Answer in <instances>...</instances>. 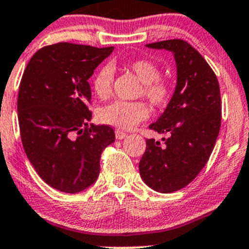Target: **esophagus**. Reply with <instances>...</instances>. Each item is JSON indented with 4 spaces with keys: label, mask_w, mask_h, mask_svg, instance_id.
Masks as SVG:
<instances>
[{
    "label": "esophagus",
    "mask_w": 249,
    "mask_h": 249,
    "mask_svg": "<svg viewBox=\"0 0 249 249\" xmlns=\"http://www.w3.org/2000/svg\"><path fill=\"white\" fill-rule=\"evenodd\" d=\"M127 136L126 132L122 131V130H115V138L118 139V140H123V139H125Z\"/></svg>",
    "instance_id": "obj_1"
}]
</instances>
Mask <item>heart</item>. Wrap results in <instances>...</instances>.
Wrapping results in <instances>:
<instances>
[{
    "label": "heart",
    "mask_w": 249,
    "mask_h": 249,
    "mask_svg": "<svg viewBox=\"0 0 249 249\" xmlns=\"http://www.w3.org/2000/svg\"><path fill=\"white\" fill-rule=\"evenodd\" d=\"M130 70L142 82L140 94L147 98L152 106L162 107L169 98V87L160 80V69L148 60H136L130 64ZM113 70L103 66L93 76L92 87L101 99H107L113 89ZM148 117V108L143 102H113L99 110L98 118L103 124L118 129L129 130Z\"/></svg>",
    "instance_id": "1"
}]
</instances>
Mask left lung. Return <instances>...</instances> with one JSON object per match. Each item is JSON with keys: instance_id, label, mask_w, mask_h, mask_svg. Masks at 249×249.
<instances>
[{"instance_id": "8db88e82", "label": "left lung", "mask_w": 249, "mask_h": 249, "mask_svg": "<svg viewBox=\"0 0 249 249\" xmlns=\"http://www.w3.org/2000/svg\"><path fill=\"white\" fill-rule=\"evenodd\" d=\"M171 51L177 83L161 117L150 125L164 141L146 140L139 171L146 185L159 193H173L194 179L208 162L221 126V97L216 75L203 56L180 39L146 44Z\"/></svg>"}]
</instances>
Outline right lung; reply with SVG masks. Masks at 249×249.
<instances>
[{"mask_svg": "<svg viewBox=\"0 0 249 249\" xmlns=\"http://www.w3.org/2000/svg\"><path fill=\"white\" fill-rule=\"evenodd\" d=\"M113 50L54 44L36 51L23 73L17 106L23 147L41 179L60 192L89 188L102 152L115 141L110 126L88 125V80Z\"/></svg>", "mask_w": 249, "mask_h": 249, "instance_id": "obj_1", "label": "right lung"}]
</instances>
